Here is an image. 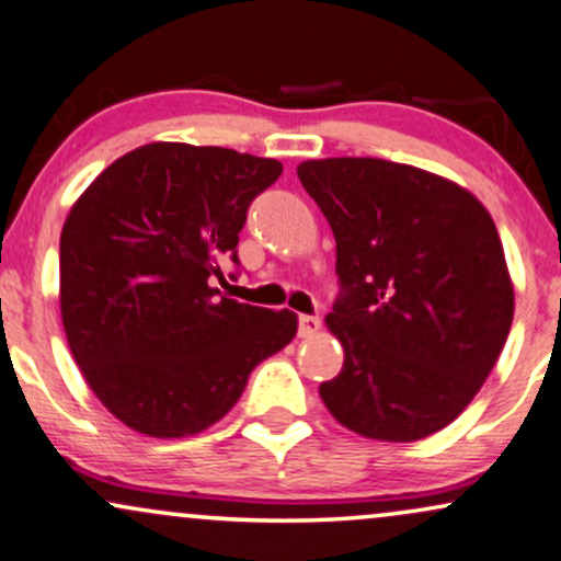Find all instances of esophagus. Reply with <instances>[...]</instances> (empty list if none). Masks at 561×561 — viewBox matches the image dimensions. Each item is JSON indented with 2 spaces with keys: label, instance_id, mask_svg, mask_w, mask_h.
I'll return each instance as SVG.
<instances>
[{
  "label": "esophagus",
  "instance_id": "obj_1",
  "mask_svg": "<svg viewBox=\"0 0 561 561\" xmlns=\"http://www.w3.org/2000/svg\"><path fill=\"white\" fill-rule=\"evenodd\" d=\"M321 329V319L319 316H298V334L300 336H313Z\"/></svg>",
  "mask_w": 561,
  "mask_h": 561
}]
</instances>
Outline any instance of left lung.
Listing matches in <instances>:
<instances>
[{"label": "left lung", "instance_id": "left-lung-1", "mask_svg": "<svg viewBox=\"0 0 561 561\" xmlns=\"http://www.w3.org/2000/svg\"><path fill=\"white\" fill-rule=\"evenodd\" d=\"M336 240L327 327L345 363L321 400L342 426L417 442L468 408L507 342L515 289L496 225L455 182L387 159L302 161Z\"/></svg>", "mask_w": 561, "mask_h": 561}]
</instances>
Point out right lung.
Listing matches in <instances>:
<instances>
[{"instance_id": "1", "label": "right lung", "mask_w": 561, "mask_h": 561, "mask_svg": "<svg viewBox=\"0 0 561 561\" xmlns=\"http://www.w3.org/2000/svg\"><path fill=\"white\" fill-rule=\"evenodd\" d=\"M279 174L276 159L232 148L148 144L70 208L59 238L67 345L101 404L138 434L214 426L251 370L298 332L293 310L216 287L227 285V263L240 266L248 206Z\"/></svg>"}]
</instances>
